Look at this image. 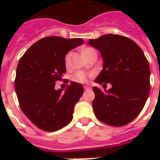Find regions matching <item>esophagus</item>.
<instances>
[{
    "mask_svg": "<svg viewBox=\"0 0 160 160\" xmlns=\"http://www.w3.org/2000/svg\"><path fill=\"white\" fill-rule=\"evenodd\" d=\"M90 86H89V85H85V86H84V89H85V90H89V89H90Z\"/></svg>",
    "mask_w": 160,
    "mask_h": 160,
    "instance_id": "obj_1",
    "label": "esophagus"
}]
</instances>
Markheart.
Segmentation results:
<instances>
[{
  "label": "heart",
  "mask_w": 160,
  "mask_h": 160,
  "mask_svg": "<svg viewBox=\"0 0 160 160\" xmlns=\"http://www.w3.org/2000/svg\"><path fill=\"white\" fill-rule=\"evenodd\" d=\"M93 49L91 48H85L84 49V51H83V54L85 55L86 52L88 51H91ZM65 65H66V67H69L70 65V53L67 54L66 56H65ZM90 75L86 74L85 72L84 71H78L77 73H75L74 76H73V80L75 81V82H79V83H85L88 80V78H89Z\"/></svg>",
  "instance_id": "heart-1"
}]
</instances>
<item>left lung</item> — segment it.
Returning <instances> with one entry per match:
<instances>
[{"label": "left lung", "instance_id": "8db88e82", "mask_svg": "<svg viewBox=\"0 0 160 160\" xmlns=\"http://www.w3.org/2000/svg\"><path fill=\"white\" fill-rule=\"evenodd\" d=\"M90 46L100 51L103 69L93 87L95 116L105 124L123 126L134 120L144 108L149 93L150 70L141 48L125 36L107 34L90 39ZM112 85L105 90L106 83Z\"/></svg>", "mask_w": 160, "mask_h": 160}]
</instances>
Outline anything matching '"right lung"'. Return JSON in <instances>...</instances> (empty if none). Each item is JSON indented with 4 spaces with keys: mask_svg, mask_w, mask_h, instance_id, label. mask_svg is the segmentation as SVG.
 Wrapping results in <instances>:
<instances>
[{
    "mask_svg": "<svg viewBox=\"0 0 160 160\" xmlns=\"http://www.w3.org/2000/svg\"><path fill=\"white\" fill-rule=\"evenodd\" d=\"M83 43L81 38L49 36L34 43L19 60L16 95L24 114L39 129L56 131L72 120L83 85L71 81L65 90L55 85L66 71L65 55Z\"/></svg>",
    "mask_w": 160,
    "mask_h": 160,
    "instance_id": "1",
    "label": "right lung"
}]
</instances>
